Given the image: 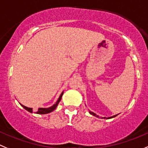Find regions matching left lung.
I'll return each instance as SVG.
<instances>
[{
	"instance_id": "obj_1",
	"label": "left lung",
	"mask_w": 148,
	"mask_h": 148,
	"mask_svg": "<svg viewBox=\"0 0 148 148\" xmlns=\"http://www.w3.org/2000/svg\"><path fill=\"white\" fill-rule=\"evenodd\" d=\"M89 112H90V114H91V115H94V116H96V117L99 118V115H97L96 114L94 113V112H91V111H89ZM116 115H113V116H112V117H109V118H108V119H112V118L115 117V116H116ZM102 119H103V118H102ZM104 119H106V118H104Z\"/></svg>"
}]
</instances>
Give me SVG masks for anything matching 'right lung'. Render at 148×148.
<instances>
[{"instance_id":"add662e5","label":"right lung","mask_w":148,"mask_h":148,"mask_svg":"<svg viewBox=\"0 0 148 148\" xmlns=\"http://www.w3.org/2000/svg\"><path fill=\"white\" fill-rule=\"evenodd\" d=\"M62 94H63V92L61 94V95L60 96V97H59L58 100L57 101L56 104H54L53 106L50 107V108H38V110H37L36 113H38V114H46V113H49V112H52V111L54 110H55V108H57V105H58L59 102H60V100H61V99H62ZM22 106L23 107V108H25V110H27V111H29V112H33V108H27V107H25V106H24V105H22Z\"/></svg>"}]
</instances>
